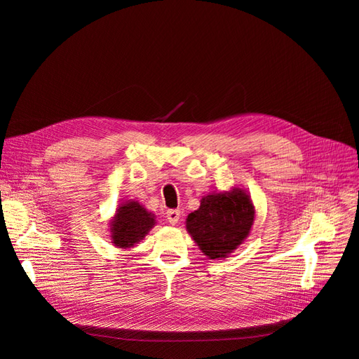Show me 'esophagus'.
<instances>
[{"mask_svg":"<svg viewBox=\"0 0 359 359\" xmlns=\"http://www.w3.org/2000/svg\"><path fill=\"white\" fill-rule=\"evenodd\" d=\"M180 217H181V211L180 210H169L166 212V219L170 224H177L180 222Z\"/></svg>","mask_w":359,"mask_h":359,"instance_id":"esophagus-1","label":"esophagus"}]
</instances>
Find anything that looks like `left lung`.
Segmentation results:
<instances>
[{
    "instance_id": "left-lung-1",
    "label": "left lung",
    "mask_w": 359,
    "mask_h": 359,
    "mask_svg": "<svg viewBox=\"0 0 359 359\" xmlns=\"http://www.w3.org/2000/svg\"><path fill=\"white\" fill-rule=\"evenodd\" d=\"M255 206L244 189L210 193L187 215L186 229L208 259H226L248 236Z\"/></svg>"
}]
</instances>
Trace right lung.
Instances as JSON below:
<instances>
[{
  "label": "right lung",
  "instance_id": "1",
  "mask_svg": "<svg viewBox=\"0 0 359 359\" xmlns=\"http://www.w3.org/2000/svg\"><path fill=\"white\" fill-rule=\"evenodd\" d=\"M111 240L118 248H132L145 238L156 224V215L137 201H127L118 205L109 222Z\"/></svg>",
  "mask_w": 359,
  "mask_h": 359
}]
</instances>
